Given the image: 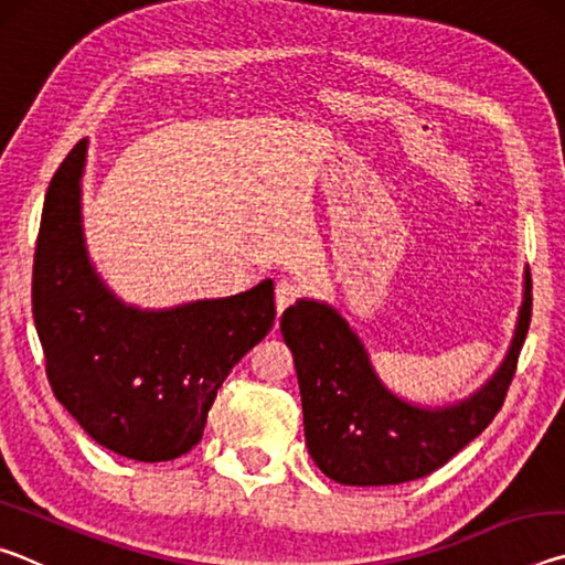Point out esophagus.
I'll return each mask as SVG.
<instances>
[{"instance_id": "34e87169", "label": "esophagus", "mask_w": 565, "mask_h": 565, "mask_svg": "<svg viewBox=\"0 0 565 565\" xmlns=\"http://www.w3.org/2000/svg\"><path fill=\"white\" fill-rule=\"evenodd\" d=\"M296 296H299V286L289 279H281L276 284V311H284L289 309V306L296 301Z\"/></svg>"}]
</instances>
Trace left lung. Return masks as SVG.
Segmentation results:
<instances>
[{
  "label": "left lung",
  "mask_w": 565,
  "mask_h": 565,
  "mask_svg": "<svg viewBox=\"0 0 565 565\" xmlns=\"http://www.w3.org/2000/svg\"><path fill=\"white\" fill-rule=\"evenodd\" d=\"M531 323V271L511 347L481 388L446 406H418L394 394L359 333L327 301L299 299L281 333L299 379L306 448L343 486H396L441 468L491 424L511 386Z\"/></svg>",
  "instance_id": "1"
}]
</instances>
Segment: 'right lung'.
<instances>
[{"label":"right lung","instance_id":"1","mask_svg":"<svg viewBox=\"0 0 565 565\" xmlns=\"http://www.w3.org/2000/svg\"><path fill=\"white\" fill-rule=\"evenodd\" d=\"M82 139L46 189L32 313L60 404L109 451L157 463L202 441L206 414L238 359L276 319L274 281L171 309L124 303L87 252Z\"/></svg>","mask_w":565,"mask_h":565}]
</instances>
